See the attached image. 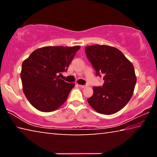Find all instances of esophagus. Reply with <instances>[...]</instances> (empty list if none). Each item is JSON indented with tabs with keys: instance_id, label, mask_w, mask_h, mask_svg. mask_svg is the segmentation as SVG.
I'll use <instances>...</instances> for the list:
<instances>
[{
	"instance_id": "1",
	"label": "esophagus",
	"mask_w": 157,
	"mask_h": 157,
	"mask_svg": "<svg viewBox=\"0 0 157 157\" xmlns=\"http://www.w3.org/2000/svg\"><path fill=\"white\" fill-rule=\"evenodd\" d=\"M79 87H81V88H82V89L86 88V87H87L86 85H79Z\"/></svg>"
}]
</instances>
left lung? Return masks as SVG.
<instances>
[{"label":"left lung","mask_w":157,"mask_h":157,"mask_svg":"<svg viewBox=\"0 0 157 157\" xmlns=\"http://www.w3.org/2000/svg\"><path fill=\"white\" fill-rule=\"evenodd\" d=\"M85 52L97 75H103L104 84L93 87L94 94L87 99L97 112L106 115L122 109L131 99L136 76L132 63L116 48L95 44L85 47Z\"/></svg>","instance_id":"left-lung-1"}]
</instances>
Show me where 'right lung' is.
Here are the masks:
<instances>
[{
	"mask_svg": "<svg viewBox=\"0 0 157 157\" xmlns=\"http://www.w3.org/2000/svg\"><path fill=\"white\" fill-rule=\"evenodd\" d=\"M79 46H46L34 50L23 61L21 72L23 91L34 108L43 112L57 109L66 102L75 83L60 79Z\"/></svg>",
	"mask_w": 157,
	"mask_h": 157,
	"instance_id": "add662e5",
	"label": "right lung"
}]
</instances>
